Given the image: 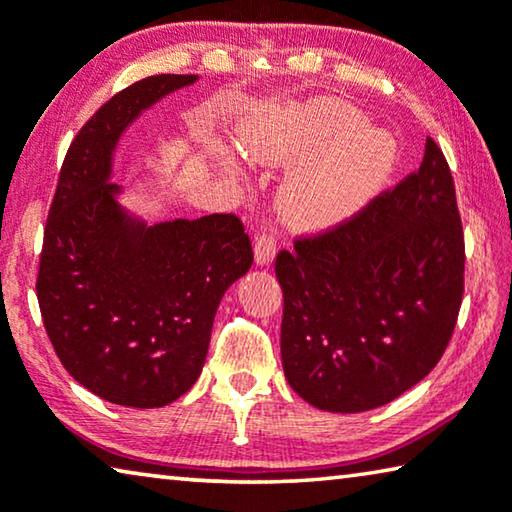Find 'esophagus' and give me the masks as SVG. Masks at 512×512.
Listing matches in <instances>:
<instances>
[{
    "label": "esophagus",
    "mask_w": 512,
    "mask_h": 512,
    "mask_svg": "<svg viewBox=\"0 0 512 512\" xmlns=\"http://www.w3.org/2000/svg\"><path fill=\"white\" fill-rule=\"evenodd\" d=\"M275 248H278V239H275L273 230H264L255 241V264L266 266L273 262Z\"/></svg>",
    "instance_id": "34e87169"
}]
</instances>
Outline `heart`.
<instances>
[{"label":"heart","mask_w":512,"mask_h":512,"mask_svg":"<svg viewBox=\"0 0 512 512\" xmlns=\"http://www.w3.org/2000/svg\"><path fill=\"white\" fill-rule=\"evenodd\" d=\"M239 143L262 166H298L315 157L289 177L280 196L282 216L300 232L351 221L383 193L399 161L392 134L367 127L358 109L335 97L259 111L239 127ZM209 152L218 168L237 173V161L221 145L212 143Z\"/></svg>","instance_id":"obj_1"}]
</instances>
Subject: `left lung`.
<instances>
[{"instance_id": "1", "label": "left lung", "mask_w": 512, "mask_h": 512, "mask_svg": "<svg viewBox=\"0 0 512 512\" xmlns=\"http://www.w3.org/2000/svg\"><path fill=\"white\" fill-rule=\"evenodd\" d=\"M449 164L433 139L392 191L280 250V351L294 392L328 412L380 408L440 362L465 287Z\"/></svg>"}]
</instances>
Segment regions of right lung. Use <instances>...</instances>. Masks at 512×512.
<instances>
[{"mask_svg":"<svg viewBox=\"0 0 512 512\" xmlns=\"http://www.w3.org/2000/svg\"><path fill=\"white\" fill-rule=\"evenodd\" d=\"M196 79L145 77L97 109L70 143L45 225L36 291L47 337L79 385L125 408H161L189 392L218 303L253 266L234 214L148 225L111 182L125 129Z\"/></svg>","mask_w":512,"mask_h":512,"instance_id":"obj_1","label":"right lung"}]
</instances>
